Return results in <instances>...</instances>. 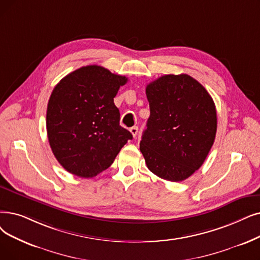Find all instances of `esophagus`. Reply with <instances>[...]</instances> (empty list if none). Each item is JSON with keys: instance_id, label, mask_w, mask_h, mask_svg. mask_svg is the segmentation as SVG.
I'll list each match as a JSON object with an SVG mask.
<instances>
[{"instance_id": "34e87169", "label": "esophagus", "mask_w": 260, "mask_h": 260, "mask_svg": "<svg viewBox=\"0 0 260 260\" xmlns=\"http://www.w3.org/2000/svg\"><path fill=\"white\" fill-rule=\"evenodd\" d=\"M129 132L133 135V137H136L137 134H138V127L137 126H133V127L129 128Z\"/></svg>"}]
</instances>
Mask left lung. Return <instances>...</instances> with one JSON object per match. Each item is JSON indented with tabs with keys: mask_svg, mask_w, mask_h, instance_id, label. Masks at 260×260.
Returning <instances> with one entry per match:
<instances>
[{
	"mask_svg": "<svg viewBox=\"0 0 260 260\" xmlns=\"http://www.w3.org/2000/svg\"><path fill=\"white\" fill-rule=\"evenodd\" d=\"M150 118L140 151L149 170L182 182L205 161L217 133V111L207 90L187 74H168L145 89Z\"/></svg>",
	"mask_w": 260,
	"mask_h": 260,
	"instance_id": "1",
	"label": "left lung"
}]
</instances>
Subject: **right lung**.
<instances>
[{
    "mask_svg": "<svg viewBox=\"0 0 260 260\" xmlns=\"http://www.w3.org/2000/svg\"><path fill=\"white\" fill-rule=\"evenodd\" d=\"M127 77L100 66L82 67L55 86L47 109V133L56 159L78 177L91 178L114 162L133 135L120 125L114 103Z\"/></svg>",
    "mask_w": 260,
    "mask_h": 260,
    "instance_id": "right-lung-1",
    "label": "right lung"
}]
</instances>
